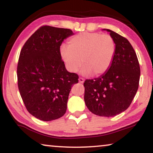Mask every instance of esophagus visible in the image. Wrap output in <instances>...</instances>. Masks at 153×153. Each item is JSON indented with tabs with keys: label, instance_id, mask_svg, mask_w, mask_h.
<instances>
[{
	"label": "esophagus",
	"instance_id": "esophagus-1",
	"mask_svg": "<svg viewBox=\"0 0 153 153\" xmlns=\"http://www.w3.org/2000/svg\"><path fill=\"white\" fill-rule=\"evenodd\" d=\"M78 80H79V82L80 83V84H83V83L84 82V79L82 78V77H79Z\"/></svg>",
	"mask_w": 153,
	"mask_h": 153
}]
</instances>
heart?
Returning <instances> with one entry per match:
<instances>
[{
	"label": "heart",
	"mask_w": 153,
	"mask_h": 153,
	"mask_svg": "<svg viewBox=\"0 0 153 153\" xmlns=\"http://www.w3.org/2000/svg\"><path fill=\"white\" fill-rule=\"evenodd\" d=\"M67 45L68 47L61 46L60 53L67 69L73 73L83 64L85 74H104L109 68L115 53V41L107 33H79L69 38Z\"/></svg>",
	"instance_id": "obj_1"
}]
</instances>
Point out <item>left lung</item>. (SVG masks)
<instances>
[{"label":"left lung","instance_id":"left-lung-1","mask_svg":"<svg viewBox=\"0 0 153 153\" xmlns=\"http://www.w3.org/2000/svg\"><path fill=\"white\" fill-rule=\"evenodd\" d=\"M115 53L108 70L98 78L86 79L84 100L90 111L100 117H113L128 108L139 86L140 68L128 39L112 30Z\"/></svg>","mask_w":153,"mask_h":153}]
</instances>
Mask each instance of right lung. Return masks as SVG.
<instances>
[{"label":"right lung","instance_id":"right-lung-1","mask_svg":"<svg viewBox=\"0 0 153 153\" xmlns=\"http://www.w3.org/2000/svg\"><path fill=\"white\" fill-rule=\"evenodd\" d=\"M70 29L43 25L28 38L17 64V84L25 108L42 121L61 117L78 75L67 71L60 46L73 35Z\"/></svg>","mask_w":153,"mask_h":153}]
</instances>
